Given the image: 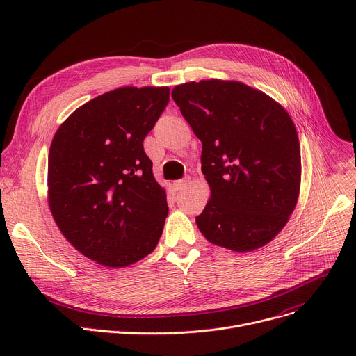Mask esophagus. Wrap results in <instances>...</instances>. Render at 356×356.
Segmentation results:
<instances>
[{
  "label": "esophagus",
  "instance_id": "obj_1",
  "mask_svg": "<svg viewBox=\"0 0 356 356\" xmlns=\"http://www.w3.org/2000/svg\"><path fill=\"white\" fill-rule=\"evenodd\" d=\"M188 181H190V177H184V179H181V180L175 181V183H173V186H175L176 191H180V190H183V188L188 184Z\"/></svg>",
  "mask_w": 356,
  "mask_h": 356
}]
</instances>
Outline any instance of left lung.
<instances>
[{
	"label": "left lung",
	"instance_id": "8db88e82",
	"mask_svg": "<svg viewBox=\"0 0 356 356\" xmlns=\"http://www.w3.org/2000/svg\"><path fill=\"white\" fill-rule=\"evenodd\" d=\"M172 97L202 143L201 172L211 197L195 217L200 232L235 252L269 243L300 193V142L290 115L241 81H188Z\"/></svg>",
	"mask_w": 356,
	"mask_h": 356
}]
</instances>
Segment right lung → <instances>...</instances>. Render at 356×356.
Returning <instances> with one entry per match:
<instances>
[{
	"label": "right lung",
	"mask_w": 356,
	"mask_h": 356,
	"mask_svg": "<svg viewBox=\"0 0 356 356\" xmlns=\"http://www.w3.org/2000/svg\"><path fill=\"white\" fill-rule=\"evenodd\" d=\"M169 87H120L77 108L49 150L47 201L65 238L107 268L156 248L169 213L143 139L169 103Z\"/></svg>",
	"instance_id": "add662e5"
}]
</instances>
